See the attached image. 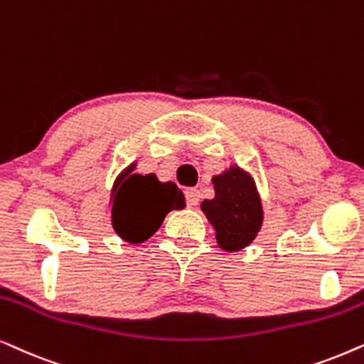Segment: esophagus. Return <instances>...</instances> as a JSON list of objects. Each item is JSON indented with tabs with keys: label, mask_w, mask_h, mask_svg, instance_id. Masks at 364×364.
<instances>
[{
	"label": "esophagus",
	"mask_w": 364,
	"mask_h": 364,
	"mask_svg": "<svg viewBox=\"0 0 364 364\" xmlns=\"http://www.w3.org/2000/svg\"><path fill=\"white\" fill-rule=\"evenodd\" d=\"M185 195H186L188 205H190V206H196L198 203H200L201 193H200V190H196V188H188Z\"/></svg>",
	"instance_id": "esophagus-1"
}]
</instances>
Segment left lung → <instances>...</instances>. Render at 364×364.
<instances>
[{
  "label": "left lung",
  "instance_id": "left-lung-1",
  "mask_svg": "<svg viewBox=\"0 0 364 364\" xmlns=\"http://www.w3.org/2000/svg\"><path fill=\"white\" fill-rule=\"evenodd\" d=\"M215 198L201 203V210L216 231L225 251H240L253 243L263 225V206L253 178L240 166L213 176Z\"/></svg>",
  "mask_w": 364,
  "mask_h": 364
}]
</instances>
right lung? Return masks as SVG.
Masks as SVG:
<instances>
[{
	"mask_svg": "<svg viewBox=\"0 0 364 364\" xmlns=\"http://www.w3.org/2000/svg\"><path fill=\"white\" fill-rule=\"evenodd\" d=\"M134 166L133 163L116 179L111 221L119 238L139 245L158 231L169 211L185 205V196L174 183H159L151 174H132Z\"/></svg>",
	"mask_w": 364,
	"mask_h": 364,
	"instance_id": "1",
	"label": "right lung"
}]
</instances>
